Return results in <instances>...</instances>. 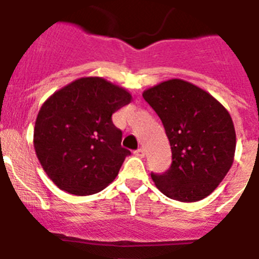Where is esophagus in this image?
I'll return each instance as SVG.
<instances>
[{"mask_svg": "<svg viewBox=\"0 0 259 259\" xmlns=\"http://www.w3.org/2000/svg\"><path fill=\"white\" fill-rule=\"evenodd\" d=\"M134 154L136 155V156H139V157H144L145 156V150L144 149H139V150H136Z\"/></svg>", "mask_w": 259, "mask_h": 259, "instance_id": "obj_1", "label": "esophagus"}]
</instances>
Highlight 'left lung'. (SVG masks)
Instances as JSON below:
<instances>
[{
  "mask_svg": "<svg viewBox=\"0 0 259 259\" xmlns=\"http://www.w3.org/2000/svg\"><path fill=\"white\" fill-rule=\"evenodd\" d=\"M156 112L171 149V165L151 174L162 194L196 202L215 191L230 170L236 136L233 119L220 102L198 86L171 78L142 94Z\"/></svg>",
  "mask_w": 259,
  "mask_h": 259,
  "instance_id": "8db88e82",
  "label": "left lung"
}]
</instances>
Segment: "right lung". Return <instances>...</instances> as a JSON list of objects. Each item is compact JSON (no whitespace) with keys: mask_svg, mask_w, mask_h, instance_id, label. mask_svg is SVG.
<instances>
[{"mask_svg":"<svg viewBox=\"0 0 259 259\" xmlns=\"http://www.w3.org/2000/svg\"><path fill=\"white\" fill-rule=\"evenodd\" d=\"M132 95L102 77H81L41 105L34 127V149L47 176L62 191L89 196L118 176L130 150L112 114Z\"/></svg>","mask_w":259,"mask_h":259,"instance_id":"right-lung-1","label":"right lung"}]
</instances>
